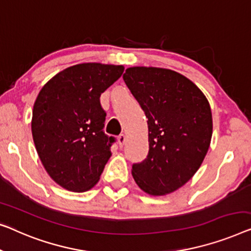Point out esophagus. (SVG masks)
I'll return each mask as SVG.
<instances>
[{
    "mask_svg": "<svg viewBox=\"0 0 251 251\" xmlns=\"http://www.w3.org/2000/svg\"><path fill=\"white\" fill-rule=\"evenodd\" d=\"M117 141H118L119 147H123V146H124L125 141H126V136L124 135V134H121V135L117 137Z\"/></svg>",
    "mask_w": 251,
    "mask_h": 251,
    "instance_id": "esophagus-1",
    "label": "esophagus"
}]
</instances>
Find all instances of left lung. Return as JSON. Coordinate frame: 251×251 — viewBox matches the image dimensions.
Masks as SVG:
<instances>
[{
	"instance_id": "1",
	"label": "left lung",
	"mask_w": 251,
	"mask_h": 251,
	"mask_svg": "<svg viewBox=\"0 0 251 251\" xmlns=\"http://www.w3.org/2000/svg\"><path fill=\"white\" fill-rule=\"evenodd\" d=\"M148 118L149 153L132 175L150 196L185 184L202 164L213 134L209 102L192 80L174 70L129 67L123 76Z\"/></svg>"
}]
</instances>
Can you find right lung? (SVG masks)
<instances>
[{"label": "right lung", "mask_w": 251, "mask_h": 251, "mask_svg": "<svg viewBox=\"0 0 251 251\" xmlns=\"http://www.w3.org/2000/svg\"><path fill=\"white\" fill-rule=\"evenodd\" d=\"M124 66L79 63L56 74L34 103L31 134L38 157L61 188L85 192L100 179L115 142L103 129L100 97Z\"/></svg>", "instance_id": "1"}]
</instances>
